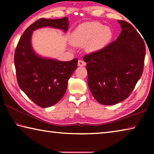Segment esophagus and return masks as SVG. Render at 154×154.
I'll use <instances>...</instances> for the list:
<instances>
[{"mask_svg":"<svg viewBox=\"0 0 154 154\" xmlns=\"http://www.w3.org/2000/svg\"><path fill=\"white\" fill-rule=\"evenodd\" d=\"M85 65V62L84 61L82 60H79V61H78V66H84Z\"/></svg>","mask_w":154,"mask_h":154,"instance_id":"34e87169","label":"esophagus"}]
</instances>
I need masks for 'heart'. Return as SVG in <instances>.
<instances>
[{
	"label": "heart",
	"mask_w": 154,
	"mask_h": 154,
	"mask_svg": "<svg viewBox=\"0 0 154 154\" xmlns=\"http://www.w3.org/2000/svg\"><path fill=\"white\" fill-rule=\"evenodd\" d=\"M112 37V31L108 26L97 22H85L79 25L72 33L71 43L76 47L86 45L88 51L94 52L107 45Z\"/></svg>",
	"instance_id": "b5f03b06"
}]
</instances>
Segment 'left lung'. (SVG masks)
Returning a JSON list of instances; mask_svg holds the SVG:
<instances>
[{
	"label": "left lung",
	"mask_w": 154,
	"mask_h": 154,
	"mask_svg": "<svg viewBox=\"0 0 154 154\" xmlns=\"http://www.w3.org/2000/svg\"><path fill=\"white\" fill-rule=\"evenodd\" d=\"M118 22L122 30L116 41L83 57L88 86L104 105H116L128 97L144 67L145 45L141 36L128 22Z\"/></svg>",
	"instance_id": "8db88e82"
}]
</instances>
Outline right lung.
<instances>
[{
    "label": "right lung",
    "instance_id": "1",
    "mask_svg": "<svg viewBox=\"0 0 154 154\" xmlns=\"http://www.w3.org/2000/svg\"><path fill=\"white\" fill-rule=\"evenodd\" d=\"M69 19H41L26 28L18 42L14 55L17 83L36 105L49 107L58 103L66 92L68 81L77 68L78 59L62 62L41 58L31 45L32 32L38 28L51 27L66 32Z\"/></svg>",
    "mask_w": 154,
    "mask_h": 154
}]
</instances>
